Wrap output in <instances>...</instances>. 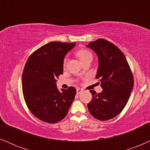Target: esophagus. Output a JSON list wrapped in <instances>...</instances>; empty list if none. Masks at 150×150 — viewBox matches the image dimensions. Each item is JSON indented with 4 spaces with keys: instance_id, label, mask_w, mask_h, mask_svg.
Instances as JSON below:
<instances>
[{
    "instance_id": "esophagus-1",
    "label": "esophagus",
    "mask_w": 150,
    "mask_h": 150,
    "mask_svg": "<svg viewBox=\"0 0 150 150\" xmlns=\"http://www.w3.org/2000/svg\"><path fill=\"white\" fill-rule=\"evenodd\" d=\"M82 92V90L80 88H77V94H80Z\"/></svg>"
}]
</instances>
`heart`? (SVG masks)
<instances>
[{"mask_svg": "<svg viewBox=\"0 0 150 150\" xmlns=\"http://www.w3.org/2000/svg\"><path fill=\"white\" fill-rule=\"evenodd\" d=\"M76 55L82 63L87 60H89V59H91L92 60V59H93V54H92L91 52L88 51V49H79V51H77ZM66 64H67V58H64L63 62L64 67H65Z\"/></svg>", "mask_w": 150, "mask_h": 150, "instance_id": "b5f03b06", "label": "heart"}]
</instances>
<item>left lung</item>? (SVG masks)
<instances>
[{
  "label": "left lung",
  "instance_id": "1",
  "mask_svg": "<svg viewBox=\"0 0 150 150\" xmlns=\"http://www.w3.org/2000/svg\"><path fill=\"white\" fill-rule=\"evenodd\" d=\"M87 47L98 56L96 79L103 88L100 93L90 91L93 98L87 106L93 117L107 121L118 115L127 104L133 88V75L124 54L110 42L100 38Z\"/></svg>",
  "mask_w": 150,
  "mask_h": 150
}]
</instances>
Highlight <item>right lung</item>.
Listing matches in <instances>:
<instances>
[{
	"label": "right lung",
	"instance_id": "add662e5",
	"mask_svg": "<svg viewBox=\"0 0 150 150\" xmlns=\"http://www.w3.org/2000/svg\"><path fill=\"white\" fill-rule=\"evenodd\" d=\"M75 42H51L39 48L28 58L23 70L22 87L28 108L44 122L62 120L75 99L76 89L57 88L56 81L63 74L65 55Z\"/></svg>",
	"mask_w": 150,
	"mask_h": 150
}]
</instances>
